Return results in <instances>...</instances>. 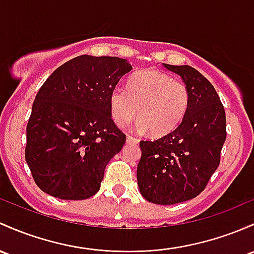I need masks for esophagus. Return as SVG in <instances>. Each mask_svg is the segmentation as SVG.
I'll return each instance as SVG.
<instances>
[{
  "label": "esophagus",
  "instance_id": "34e87169",
  "mask_svg": "<svg viewBox=\"0 0 254 254\" xmlns=\"http://www.w3.org/2000/svg\"><path fill=\"white\" fill-rule=\"evenodd\" d=\"M138 141H140V140H138L137 137H135V136L127 135V143H137Z\"/></svg>",
  "mask_w": 254,
  "mask_h": 254
}]
</instances>
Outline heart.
Listing matches in <instances>:
<instances>
[{
    "label": "heart",
    "mask_w": 254,
    "mask_h": 254,
    "mask_svg": "<svg viewBox=\"0 0 254 254\" xmlns=\"http://www.w3.org/2000/svg\"><path fill=\"white\" fill-rule=\"evenodd\" d=\"M189 102L186 83L158 69L138 72L129 79L127 89L117 85L110 94L111 114L117 124L129 123L138 110V127L153 136L171 132L185 118Z\"/></svg>",
    "instance_id": "heart-1"
}]
</instances>
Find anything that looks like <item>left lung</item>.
Listing matches in <instances>:
<instances>
[{"mask_svg":"<svg viewBox=\"0 0 254 254\" xmlns=\"http://www.w3.org/2000/svg\"><path fill=\"white\" fill-rule=\"evenodd\" d=\"M164 66L182 78L190 102L176 129L140 142L137 185L149 202L174 205L197 196L207 186L221 161L227 121L218 94L199 71L188 65Z\"/></svg>","mask_w":254,"mask_h":254,"instance_id":"1","label":"left lung"}]
</instances>
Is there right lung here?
I'll return each instance as SVG.
<instances>
[{
	"label": "right lung",
	"mask_w": 254,
	"mask_h": 254,
	"mask_svg": "<svg viewBox=\"0 0 254 254\" xmlns=\"http://www.w3.org/2000/svg\"><path fill=\"white\" fill-rule=\"evenodd\" d=\"M131 69L121 58L80 55L41 86L26 127L25 159L44 193L84 200L99 191L106 165L127 140L112 119L110 94Z\"/></svg>",
	"instance_id": "1"
}]
</instances>
